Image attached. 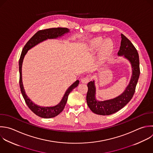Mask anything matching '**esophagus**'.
I'll list each match as a JSON object with an SVG mask.
<instances>
[{"instance_id": "1", "label": "esophagus", "mask_w": 153, "mask_h": 153, "mask_svg": "<svg viewBox=\"0 0 153 153\" xmlns=\"http://www.w3.org/2000/svg\"><path fill=\"white\" fill-rule=\"evenodd\" d=\"M81 82L83 83V84H87L89 81V78L88 77H84V78H82L81 80Z\"/></svg>"}]
</instances>
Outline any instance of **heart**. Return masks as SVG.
Here are the masks:
<instances>
[{"label":"heart","mask_w":153,"mask_h":153,"mask_svg":"<svg viewBox=\"0 0 153 153\" xmlns=\"http://www.w3.org/2000/svg\"><path fill=\"white\" fill-rule=\"evenodd\" d=\"M103 42V39L101 38H95L93 39L89 45L91 48H95L102 44ZM113 48V44L111 41H106L104 42L102 45L100 49V53L104 57H106L109 55L111 53L112 50Z\"/></svg>","instance_id":"b5f03b06"}]
</instances>
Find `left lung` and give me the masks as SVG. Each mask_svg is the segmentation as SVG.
<instances>
[{"label": "left lung", "instance_id": "8db88e82", "mask_svg": "<svg viewBox=\"0 0 153 153\" xmlns=\"http://www.w3.org/2000/svg\"><path fill=\"white\" fill-rule=\"evenodd\" d=\"M121 41L118 56L123 57L130 63L131 76L125 90L115 98L100 101L96 98V88L95 81L88 83L87 103L91 111L94 114L102 115H108L115 113L123 108L131 99L140 75L139 55L132 43L123 34L121 35Z\"/></svg>", "mask_w": 153, "mask_h": 153}]
</instances>
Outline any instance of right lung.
<instances>
[{
	"instance_id": "right-lung-1",
	"label": "right lung",
	"mask_w": 153,
	"mask_h": 153,
	"mask_svg": "<svg viewBox=\"0 0 153 153\" xmlns=\"http://www.w3.org/2000/svg\"><path fill=\"white\" fill-rule=\"evenodd\" d=\"M69 29L68 28L58 27V28H51L45 30H39L26 43L24 47L22 54L19 60V72H20V87L21 89L22 94L23 96V98L28 106L30 109L35 113L36 115L44 118H50L54 117L58 115L64 109L65 105L67 102L68 96L69 93L76 88L79 84V80H76L74 82L66 91L63 97H62L60 102L56 105L53 106H42L38 105L33 103L30 98L27 96L25 92L24 86L23 84L22 80V65L24 58L27 54V51L38 45V44L50 39H57L64 36L65 34H66L69 32Z\"/></svg>"
}]
</instances>
